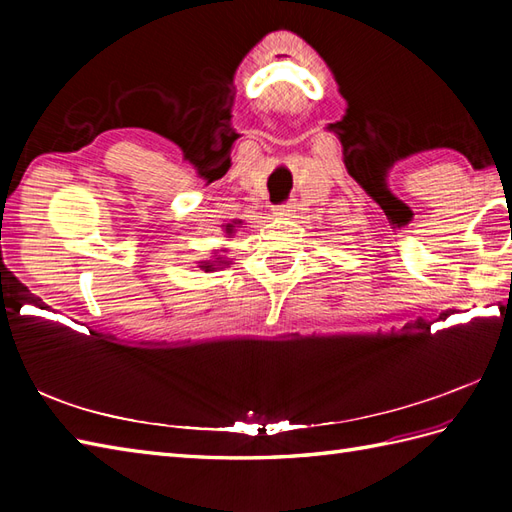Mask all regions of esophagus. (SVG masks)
Segmentation results:
<instances>
[{"mask_svg":"<svg viewBox=\"0 0 512 512\" xmlns=\"http://www.w3.org/2000/svg\"><path fill=\"white\" fill-rule=\"evenodd\" d=\"M273 211H275V215H290L292 211H295V204H292V202H284V204H277Z\"/></svg>","mask_w":512,"mask_h":512,"instance_id":"1","label":"esophagus"}]
</instances>
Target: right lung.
Instances as JSON below:
<instances>
[{"instance_id": "obj_1", "label": "right lung", "mask_w": 512, "mask_h": 512, "mask_svg": "<svg viewBox=\"0 0 512 512\" xmlns=\"http://www.w3.org/2000/svg\"><path fill=\"white\" fill-rule=\"evenodd\" d=\"M233 231V224H226V233H231ZM215 262H220V264H211V262H204L202 264V268L206 270V273H209V270H215V266H222V264H226L222 257H215Z\"/></svg>"}]
</instances>
